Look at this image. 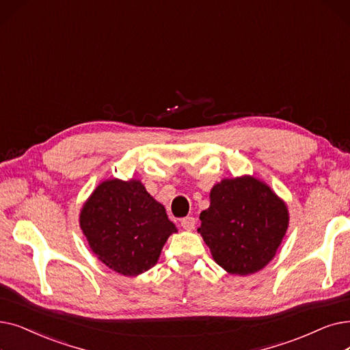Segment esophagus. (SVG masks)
<instances>
[{
	"mask_svg": "<svg viewBox=\"0 0 350 350\" xmlns=\"http://www.w3.org/2000/svg\"><path fill=\"white\" fill-rule=\"evenodd\" d=\"M180 224H181V227H183L185 230H193L194 227H196V219L193 216H187L185 219H181Z\"/></svg>",
	"mask_w": 350,
	"mask_h": 350,
	"instance_id": "34e87169",
	"label": "esophagus"
}]
</instances>
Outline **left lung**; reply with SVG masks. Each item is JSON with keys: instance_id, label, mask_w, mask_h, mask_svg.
Masks as SVG:
<instances>
[{"instance_id": "left-lung-1", "label": "left lung", "mask_w": 350, "mask_h": 350, "mask_svg": "<svg viewBox=\"0 0 350 350\" xmlns=\"http://www.w3.org/2000/svg\"><path fill=\"white\" fill-rule=\"evenodd\" d=\"M197 229L213 259L232 275L263 269L286 234V204L262 181L245 176L224 178L210 191V207Z\"/></svg>"}]
</instances>
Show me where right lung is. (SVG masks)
<instances>
[{
	"instance_id": "obj_1",
	"label": "right lung",
	"mask_w": 350,
	"mask_h": 350,
	"mask_svg": "<svg viewBox=\"0 0 350 350\" xmlns=\"http://www.w3.org/2000/svg\"><path fill=\"white\" fill-rule=\"evenodd\" d=\"M80 226L98 259L124 276L153 267L176 226L139 180H107L93 191Z\"/></svg>"
}]
</instances>
